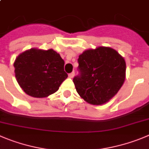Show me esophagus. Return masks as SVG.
<instances>
[{"label": "esophagus", "mask_w": 149, "mask_h": 149, "mask_svg": "<svg viewBox=\"0 0 149 149\" xmlns=\"http://www.w3.org/2000/svg\"><path fill=\"white\" fill-rule=\"evenodd\" d=\"M75 76V72H72V73H69L68 74V76H69V78H73V76Z\"/></svg>", "instance_id": "obj_1"}]
</instances>
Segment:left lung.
Wrapping results in <instances>:
<instances>
[{
	"mask_svg": "<svg viewBox=\"0 0 149 149\" xmlns=\"http://www.w3.org/2000/svg\"><path fill=\"white\" fill-rule=\"evenodd\" d=\"M79 74L73 78L79 95L93 105H101L115 96L126 78V62L109 47L89 49L78 59Z\"/></svg>",
	"mask_w": 149,
	"mask_h": 149,
	"instance_id": "1",
	"label": "left lung"
}]
</instances>
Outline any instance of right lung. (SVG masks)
<instances>
[{"instance_id": "1", "label": "right lung", "mask_w": 149, "mask_h": 149, "mask_svg": "<svg viewBox=\"0 0 149 149\" xmlns=\"http://www.w3.org/2000/svg\"><path fill=\"white\" fill-rule=\"evenodd\" d=\"M65 62L53 49L31 48L20 54L14 63L15 77L27 95L45 98L59 90L68 78Z\"/></svg>"}]
</instances>
